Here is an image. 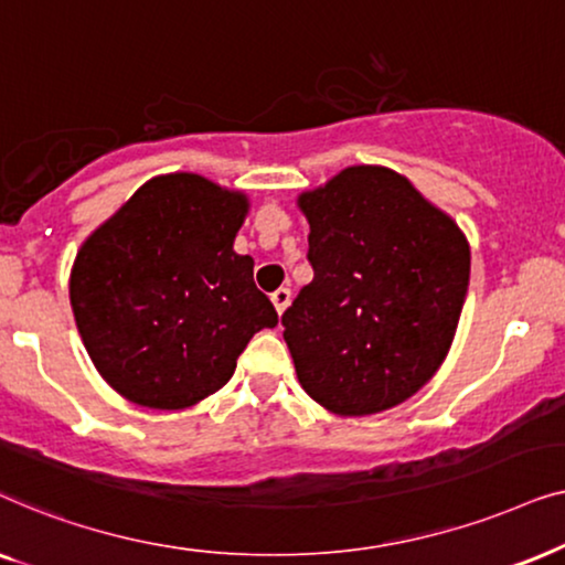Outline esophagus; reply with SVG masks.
I'll return each instance as SVG.
<instances>
[{
	"label": "esophagus",
	"mask_w": 565,
	"mask_h": 565,
	"mask_svg": "<svg viewBox=\"0 0 565 565\" xmlns=\"http://www.w3.org/2000/svg\"><path fill=\"white\" fill-rule=\"evenodd\" d=\"M270 302H274V307H276V312L281 315L284 310H287L289 307V302H291V291L287 289V287H281V289H276L274 295H270Z\"/></svg>",
	"instance_id": "34e87169"
}]
</instances>
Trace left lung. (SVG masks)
<instances>
[{
  "label": "left lung",
  "instance_id": "obj_1",
  "mask_svg": "<svg viewBox=\"0 0 565 565\" xmlns=\"http://www.w3.org/2000/svg\"><path fill=\"white\" fill-rule=\"evenodd\" d=\"M299 206L315 278L281 315L299 382L341 416L408 401L452 345L470 284L468 239L387 168L343 170Z\"/></svg>",
  "mask_w": 565,
  "mask_h": 565
}]
</instances>
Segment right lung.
Here are the masks:
<instances>
[{"label": "right lung", "instance_id": "obj_1", "mask_svg": "<svg viewBox=\"0 0 565 565\" xmlns=\"http://www.w3.org/2000/svg\"><path fill=\"white\" fill-rule=\"evenodd\" d=\"M247 201L199 175L154 178L82 245L74 320L113 390L175 411L227 385L237 356L278 315L232 250Z\"/></svg>", "mask_w": 565, "mask_h": 565}]
</instances>
